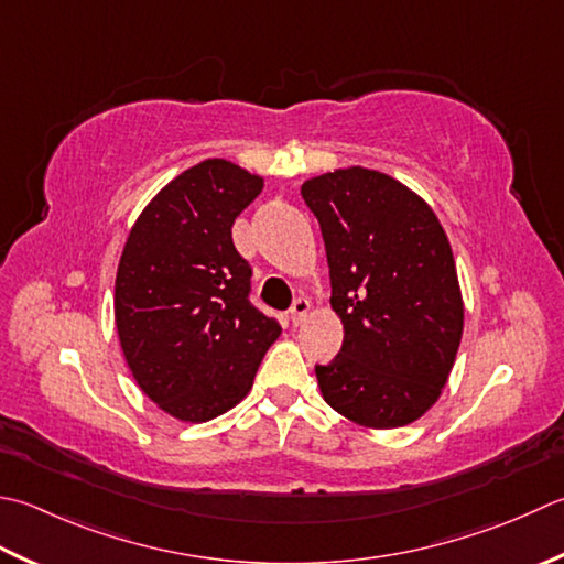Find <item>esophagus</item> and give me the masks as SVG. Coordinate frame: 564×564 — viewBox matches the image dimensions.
I'll return each instance as SVG.
<instances>
[{"mask_svg":"<svg viewBox=\"0 0 564 564\" xmlns=\"http://www.w3.org/2000/svg\"><path fill=\"white\" fill-rule=\"evenodd\" d=\"M307 313H311V303L305 301V297H297V301H293V307H291V323L297 327L303 325L307 319Z\"/></svg>","mask_w":564,"mask_h":564,"instance_id":"esophagus-1","label":"esophagus"}]
</instances>
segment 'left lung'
<instances>
[{
	"label": "left lung",
	"mask_w": 564,
	"mask_h": 564,
	"mask_svg": "<svg viewBox=\"0 0 564 564\" xmlns=\"http://www.w3.org/2000/svg\"><path fill=\"white\" fill-rule=\"evenodd\" d=\"M301 193L345 327L339 355L315 367L323 399L364 427L413 423L443 393L465 329L445 229L411 187L361 165L315 175Z\"/></svg>",
	"instance_id": "left-lung-1"
}]
</instances>
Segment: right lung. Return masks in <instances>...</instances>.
Returning <instances> with one entry per match:
<instances>
[{
	"instance_id": "obj_1",
	"label": "right lung",
	"mask_w": 564,
	"mask_h": 564,
	"mask_svg": "<svg viewBox=\"0 0 564 564\" xmlns=\"http://www.w3.org/2000/svg\"><path fill=\"white\" fill-rule=\"evenodd\" d=\"M263 178L207 159L161 187L121 251L115 323L139 389L163 413L205 423L249 393L281 335L249 303L251 269L231 241Z\"/></svg>"
}]
</instances>
